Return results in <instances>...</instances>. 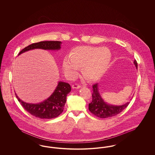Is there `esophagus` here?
Wrapping results in <instances>:
<instances>
[{
    "instance_id": "34e87169",
    "label": "esophagus",
    "mask_w": 155,
    "mask_h": 155,
    "mask_svg": "<svg viewBox=\"0 0 155 155\" xmlns=\"http://www.w3.org/2000/svg\"><path fill=\"white\" fill-rule=\"evenodd\" d=\"M72 88L73 89H79L81 88V85L77 84H75L74 85H73Z\"/></svg>"
}]
</instances>
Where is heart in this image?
<instances>
[{
	"instance_id": "heart-1",
	"label": "heart",
	"mask_w": 155,
	"mask_h": 155,
	"mask_svg": "<svg viewBox=\"0 0 155 155\" xmlns=\"http://www.w3.org/2000/svg\"><path fill=\"white\" fill-rule=\"evenodd\" d=\"M65 56L63 67L67 75L75 77L82 67L84 77L89 81L99 80L107 70L111 60L110 50L106 47L81 46Z\"/></svg>"
}]
</instances>
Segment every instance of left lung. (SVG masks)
I'll use <instances>...</instances> for the list:
<instances>
[{
	"label": "left lung",
	"mask_w": 155,
	"mask_h": 155,
	"mask_svg": "<svg viewBox=\"0 0 155 155\" xmlns=\"http://www.w3.org/2000/svg\"><path fill=\"white\" fill-rule=\"evenodd\" d=\"M134 63L137 68L138 64L136 60H134ZM92 101L89 104V110L98 117L107 118L114 116L125 109L130 103L129 102L121 106H113L106 103L99 94L97 83L92 85Z\"/></svg>",
	"instance_id": "1"
}]
</instances>
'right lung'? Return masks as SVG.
I'll use <instances>...</instances> for the list:
<instances>
[{
	"instance_id": "right-lung-1",
	"label": "right lung",
	"mask_w": 155,
	"mask_h": 155,
	"mask_svg": "<svg viewBox=\"0 0 155 155\" xmlns=\"http://www.w3.org/2000/svg\"><path fill=\"white\" fill-rule=\"evenodd\" d=\"M61 44L60 41H42L34 43L24 48L18 55L34 49L59 50L61 48ZM71 90L69 84L60 81L51 96L44 101L36 104L24 102L16 94L15 96L24 109L31 115L42 119H50L58 117L63 111L67 94L70 92Z\"/></svg>"
}]
</instances>
